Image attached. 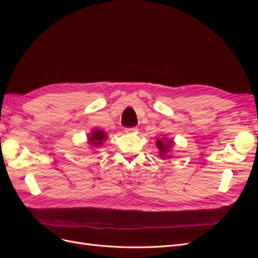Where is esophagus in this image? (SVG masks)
Listing matches in <instances>:
<instances>
[{"label":"esophagus","instance_id":"1","mask_svg":"<svg viewBox=\"0 0 258 258\" xmlns=\"http://www.w3.org/2000/svg\"><path fill=\"white\" fill-rule=\"evenodd\" d=\"M137 130H138L137 127H134V128H126V129H124V132H126V134H134V132H136Z\"/></svg>","mask_w":258,"mask_h":258}]
</instances>
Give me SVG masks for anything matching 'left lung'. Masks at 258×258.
I'll return each mask as SVG.
<instances>
[{"label": "left lung", "instance_id": "8db88e82", "mask_svg": "<svg viewBox=\"0 0 258 258\" xmlns=\"http://www.w3.org/2000/svg\"><path fill=\"white\" fill-rule=\"evenodd\" d=\"M156 144H157V147L159 150L160 158L171 157V156H168V153L170 152V150L173 146V141H171V140L163 138V139H158L157 141H156Z\"/></svg>", "mask_w": 258, "mask_h": 258}]
</instances>
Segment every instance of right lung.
Wrapping results in <instances>:
<instances>
[{
	"mask_svg": "<svg viewBox=\"0 0 258 258\" xmlns=\"http://www.w3.org/2000/svg\"><path fill=\"white\" fill-rule=\"evenodd\" d=\"M106 139H107V136L105 132L100 129H97V130H92L91 135H89L88 137V141L92 147H100L103 144L104 141H106Z\"/></svg>",
	"mask_w": 258,
	"mask_h": 258,
	"instance_id": "1",
	"label": "right lung"
}]
</instances>
